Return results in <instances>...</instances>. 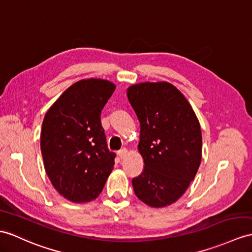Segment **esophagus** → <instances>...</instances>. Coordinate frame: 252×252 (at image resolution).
<instances>
[{
    "instance_id": "obj_1",
    "label": "esophagus",
    "mask_w": 252,
    "mask_h": 252,
    "mask_svg": "<svg viewBox=\"0 0 252 252\" xmlns=\"http://www.w3.org/2000/svg\"><path fill=\"white\" fill-rule=\"evenodd\" d=\"M127 150L126 149H122L121 151H119L118 152V155H119V157L121 158V159H123V158H125L126 156H127Z\"/></svg>"
}]
</instances>
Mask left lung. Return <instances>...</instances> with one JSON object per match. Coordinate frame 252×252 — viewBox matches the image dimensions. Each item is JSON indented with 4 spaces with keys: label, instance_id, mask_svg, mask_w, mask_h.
Here are the masks:
<instances>
[{
    "label": "left lung",
    "instance_id": "left-lung-1",
    "mask_svg": "<svg viewBox=\"0 0 252 252\" xmlns=\"http://www.w3.org/2000/svg\"><path fill=\"white\" fill-rule=\"evenodd\" d=\"M127 97L140 122L138 150L144 160L142 173L132 179L134 193L149 206H168L186 191L200 167L199 120L169 82L133 84Z\"/></svg>",
    "mask_w": 252,
    "mask_h": 252
}]
</instances>
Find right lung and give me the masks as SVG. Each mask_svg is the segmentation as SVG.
Masks as SVG:
<instances>
[{"instance_id": "1", "label": "right lung", "mask_w": 252, "mask_h": 252, "mask_svg": "<svg viewBox=\"0 0 252 252\" xmlns=\"http://www.w3.org/2000/svg\"><path fill=\"white\" fill-rule=\"evenodd\" d=\"M115 90L103 79L73 83L48 110L40 150L52 186L67 200L85 203L102 191L114 165L100 114Z\"/></svg>"}]
</instances>
